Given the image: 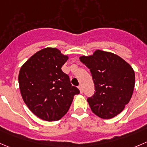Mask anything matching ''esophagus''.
<instances>
[{
    "label": "esophagus",
    "mask_w": 147,
    "mask_h": 147,
    "mask_svg": "<svg viewBox=\"0 0 147 147\" xmlns=\"http://www.w3.org/2000/svg\"><path fill=\"white\" fill-rule=\"evenodd\" d=\"M79 90H80V92L81 93H83V89H82V86H79Z\"/></svg>",
    "instance_id": "1"
}]
</instances>
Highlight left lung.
<instances>
[{
  "label": "left lung",
  "instance_id": "left-lung-1",
  "mask_svg": "<svg viewBox=\"0 0 147 147\" xmlns=\"http://www.w3.org/2000/svg\"><path fill=\"white\" fill-rule=\"evenodd\" d=\"M94 84V94L87 101L97 116L110 119L129 102L135 85V74L123 59L111 53L97 50L92 56H82Z\"/></svg>",
  "mask_w": 147,
  "mask_h": 147
}]
</instances>
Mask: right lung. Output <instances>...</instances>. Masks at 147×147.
Wrapping results in <instances>:
<instances>
[{
  "instance_id": "1",
  "label": "right lung",
  "mask_w": 147,
  "mask_h": 147,
  "mask_svg": "<svg viewBox=\"0 0 147 147\" xmlns=\"http://www.w3.org/2000/svg\"><path fill=\"white\" fill-rule=\"evenodd\" d=\"M68 57L56 48L36 53L21 68L19 84L29 110L46 121H55L66 114L74 96L80 91L72 86L61 69Z\"/></svg>"
}]
</instances>
